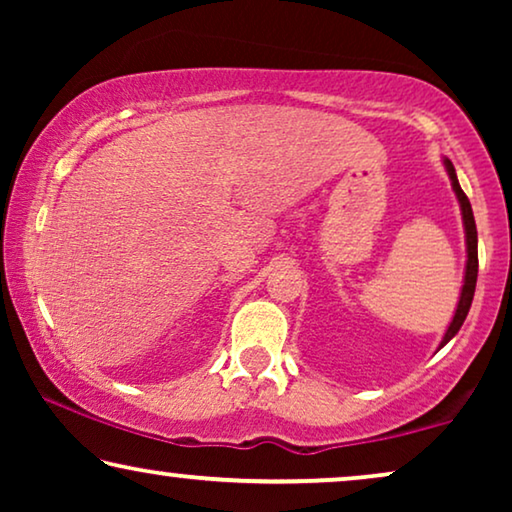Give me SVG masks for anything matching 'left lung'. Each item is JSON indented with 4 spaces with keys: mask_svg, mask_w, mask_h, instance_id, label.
Returning <instances> with one entry per match:
<instances>
[{
    "mask_svg": "<svg viewBox=\"0 0 512 512\" xmlns=\"http://www.w3.org/2000/svg\"><path fill=\"white\" fill-rule=\"evenodd\" d=\"M445 167H447V174H450L452 191L457 193V200H459V207H461V219H464L468 261H466V275H464V286H461V296H459L457 312H454L450 326H447L445 338H443V342H440V347L447 345V342H450V340L454 338V335L459 333V328H461V324H464L468 310H471L473 293H475V282H478V230H475V219H473L471 202H468L466 193L461 191L459 179H457V172H454V165H452L447 158H445Z\"/></svg>",
    "mask_w": 512,
    "mask_h": 512,
    "instance_id": "8db88e82",
    "label": "left lung"
}]
</instances>
